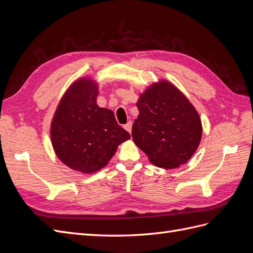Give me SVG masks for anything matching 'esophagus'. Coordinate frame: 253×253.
I'll use <instances>...</instances> for the list:
<instances>
[{
	"mask_svg": "<svg viewBox=\"0 0 253 253\" xmlns=\"http://www.w3.org/2000/svg\"><path fill=\"white\" fill-rule=\"evenodd\" d=\"M125 128L126 129V131L131 134V132H132V121H128L127 124L125 126Z\"/></svg>",
	"mask_w": 253,
	"mask_h": 253,
	"instance_id": "1",
	"label": "esophagus"
}]
</instances>
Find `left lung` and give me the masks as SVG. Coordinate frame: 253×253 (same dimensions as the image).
I'll use <instances>...</instances> for the list:
<instances>
[{
  "mask_svg": "<svg viewBox=\"0 0 253 253\" xmlns=\"http://www.w3.org/2000/svg\"><path fill=\"white\" fill-rule=\"evenodd\" d=\"M132 127L135 144L163 169L186 164L202 139V121L194 106L168 81L152 84L137 102Z\"/></svg>",
  "mask_w": 253,
  "mask_h": 253,
  "instance_id": "1",
  "label": "left lung"
}]
</instances>
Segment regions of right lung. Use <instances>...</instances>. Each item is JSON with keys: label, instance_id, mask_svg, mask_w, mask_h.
I'll use <instances>...</instances> for the list:
<instances>
[{"label": "right lung", "instance_id": "right-lung-1", "mask_svg": "<svg viewBox=\"0 0 253 253\" xmlns=\"http://www.w3.org/2000/svg\"><path fill=\"white\" fill-rule=\"evenodd\" d=\"M97 84L89 78L75 81L61 99L51 121L50 138L58 158L71 169L90 174L102 169L131 136L111 110L96 102Z\"/></svg>", "mask_w": 253, "mask_h": 253}]
</instances>
